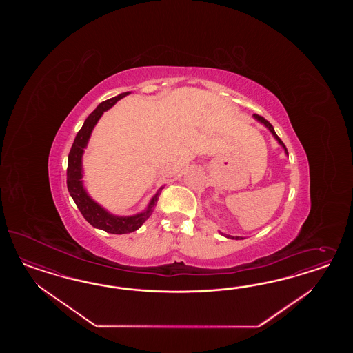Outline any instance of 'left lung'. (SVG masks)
<instances>
[{"label":"left lung","instance_id":"left-lung-1","mask_svg":"<svg viewBox=\"0 0 353 353\" xmlns=\"http://www.w3.org/2000/svg\"><path fill=\"white\" fill-rule=\"evenodd\" d=\"M254 117H255V119H257V120H259L260 123H263V124H264V125H265V127H267V128L269 129L270 132H272V134H273V136L276 137V139H277L278 142H279V145H282V146H283V149H285V151H286V154L289 155V152H288V149H286L285 143H283V142L281 141V139L278 137L277 133L274 132V128H273V125H272V124H270V123H269L268 120H265V119L263 118V117H260V115H256V114H255ZM228 238H232V236H230V235H228ZM233 238H234V236H233ZM235 238H239V236H235Z\"/></svg>","mask_w":353,"mask_h":353}]
</instances>
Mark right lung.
Returning <instances> with one entry per match:
<instances>
[{
    "mask_svg": "<svg viewBox=\"0 0 353 353\" xmlns=\"http://www.w3.org/2000/svg\"><path fill=\"white\" fill-rule=\"evenodd\" d=\"M127 93H121L119 96L110 98L99 103L96 110L86 118L84 125L77 132L75 141L72 143V148L68 154V165H67V188L70 195L72 196L77 208L80 210L81 214L84 216L86 221L97 229H102L111 234H127L136 232L141 225L143 224L152 214L154 207L157 205L158 198L161 195V190L155 194V196L151 199L148 210H145L142 214L128 216V217H118L106 212L101 205L92 201L90 196L86 194L83 188L81 181V157L84 152V148L88 143V139L90 137V133L94 128L97 121L102 117V114L114 106L119 99L123 97L128 96Z\"/></svg>",
    "mask_w": 353,
    "mask_h": 353,
    "instance_id": "right-lung-1",
    "label": "right lung"
}]
</instances>
